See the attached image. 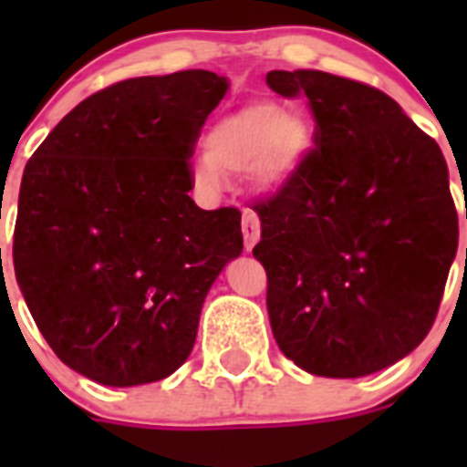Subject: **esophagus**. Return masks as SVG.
Segmentation results:
<instances>
[{"mask_svg": "<svg viewBox=\"0 0 467 467\" xmlns=\"http://www.w3.org/2000/svg\"><path fill=\"white\" fill-rule=\"evenodd\" d=\"M259 236H262V222H259L257 214L247 210V213L243 214V238H245L247 250H253L254 243L259 241Z\"/></svg>", "mask_w": 467, "mask_h": 467, "instance_id": "esophagus-1", "label": "esophagus"}]
</instances>
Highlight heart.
<instances>
[{
  "instance_id": "heart-1",
  "label": "heart",
  "mask_w": 467,
  "mask_h": 467,
  "mask_svg": "<svg viewBox=\"0 0 467 467\" xmlns=\"http://www.w3.org/2000/svg\"><path fill=\"white\" fill-rule=\"evenodd\" d=\"M311 144L308 126L271 100H253L217 119L205 133V156L193 177L203 189H220L224 175H254L264 187H280L296 171Z\"/></svg>"
}]
</instances>
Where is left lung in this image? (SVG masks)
<instances>
[{"mask_svg":"<svg viewBox=\"0 0 467 467\" xmlns=\"http://www.w3.org/2000/svg\"><path fill=\"white\" fill-rule=\"evenodd\" d=\"M266 84L306 95L316 121V147L254 203L275 344L316 377H367L435 323L459 247L447 161L374 86L317 69H274Z\"/></svg>","mask_w":467,"mask_h":467,"instance_id":"1","label":"left lung"}]
</instances>
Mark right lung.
<instances>
[{"instance_id": "right-lung-1", "label": "right lung", "mask_w": 467, "mask_h": 467, "mask_svg": "<svg viewBox=\"0 0 467 467\" xmlns=\"http://www.w3.org/2000/svg\"><path fill=\"white\" fill-rule=\"evenodd\" d=\"M226 88L208 69L119 81L74 107L27 161L16 280L74 372L140 386L192 353L210 285L243 250L241 213L189 196V159Z\"/></svg>"}]
</instances>
